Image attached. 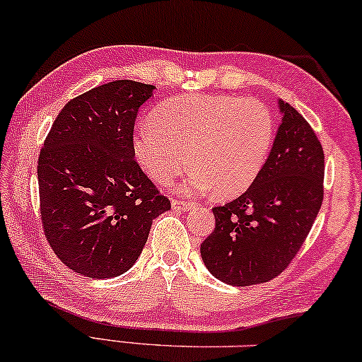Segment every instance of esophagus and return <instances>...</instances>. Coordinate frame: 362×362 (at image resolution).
Masks as SVG:
<instances>
[{
	"instance_id": "34e87169",
	"label": "esophagus",
	"mask_w": 362,
	"mask_h": 362,
	"mask_svg": "<svg viewBox=\"0 0 362 362\" xmlns=\"http://www.w3.org/2000/svg\"><path fill=\"white\" fill-rule=\"evenodd\" d=\"M171 205H173L175 210H191L194 207V202H191V200L173 199L171 200Z\"/></svg>"
}]
</instances>
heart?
Instances as JSON below:
<instances>
[{"mask_svg": "<svg viewBox=\"0 0 362 362\" xmlns=\"http://www.w3.org/2000/svg\"><path fill=\"white\" fill-rule=\"evenodd\" d=\"M274 139L275 116L259 100L192 93L158 105L137 126L132 150L157 182L170 185L191 162L186 192L214 187L215 196L235 197L262 171Z\"/></svg>", "mask_w": 362, "mask_h": 362, "instance_id": "b5f03b06", "label": "heart"}]
</instances>
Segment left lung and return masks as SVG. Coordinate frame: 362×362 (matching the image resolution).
Wrapping results in <instances>:
<instances>
[{"label": "left lung", "mask_w": 362, "mask_h": 362, "mask_svg": "<svg viewBox=\"0 0 362 362\" xmlns=\"http://www.w3.org/2000/svg\"><path fill=\"white\" fill-rule=\"evenodd\" d=\"M262 171L246 192L214 207L215 228L200 244L210 274L233 286L265 283L299 252L324 200V150L290 103Z\"/></svg>", "instance_id": "obj_1"}]
</instances>
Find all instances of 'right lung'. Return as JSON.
<instances>
[{
	"label": "right lung",
	"instance_id": "1",
	"mask_svg": "<svg viewBox=\"0 0 362 362\" xmlns=\"http://www.w3.org/2000/svg\"><path fill=\"white\" fill-rule=\"evenodd\" d=\"M152 90L124 79L69 100L38 155L43 231L61 262L81 275L129 270L152 220L171 209L132 150L137 111Z\"/></svg>",
	"mask_w": 362,
	"mask_h": 362
}]
</instances>
